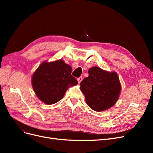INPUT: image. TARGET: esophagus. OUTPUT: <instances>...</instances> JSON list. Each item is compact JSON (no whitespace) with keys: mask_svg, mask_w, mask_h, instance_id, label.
<instances>
[{"mask_svg":"<svg viewBox=\"0 0 153 153\" xmlns=\"http://www.w3.org/2000/svg\"><path fill=\"white\" fill-rule=\"evenodd\" d=\"M77 80H78V83H80L82 82V77H79V78H77Z\"/></svg>","mask_w":153,"mask_h":153,"instance_id":"34e87169","label":"esophagus"}]
</instances>
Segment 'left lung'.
<instances>
[{
    "mask_svg": "<svg viewBox=\"0 0 153 153\" xmlns=\"http://www.w3.org/2000/svg\"><path fill=\"white\" fill-rule=\"evenodd\" d=\"M89 76L80 82V90L89 107L96 112L107 110L117 102L121 85L117 74L92 67Z\"/></svg>",
    "mask_w": 153,
    "mask_h": 153,
    "instance_id": "1",
    "label": "left lung"
}]
</instances>
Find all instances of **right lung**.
Returning <instances> with one entry per match:
<instances>
[{
    "instance_id": "1",
    "label": "right lung",
    "mask_w": 153,
    "mask_h": 153,
    "mask_svg": "<svg viewBox=\"0 0 153 153\" xmlns=\"http://www.w3.org/2000/svg\"><path fill=\"white\" fill-rule=\"evenodd\" d=\"M71 73V67L61 59L41 63L32 77L36 95L47 105L58 102L69 87L78 84Z\"/></svg>"
}]
</instances>
